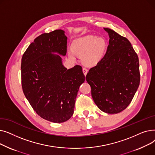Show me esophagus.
Wrapping results in <instances>:
<instances>
[{
  "label": "esophagus",
  "mask_w": 155,
  "mask_h": 155,
  "mask_svg": "<svg viewBox=\"0 0 155 155\" xmlns=\"http://www.w3.org/2000/svg\"><path fill=\"white\" fill-rule=\"evenodd\" d=\"M82 71H83V72H84V74L85 75V76L87 75V72H88V70H87V69L86 68H82Z\"/></svg>",
  "instance_id": "esophagus-1"
}]
</instances>
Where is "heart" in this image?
Returning a JSON list of instances; mask_svg holds the SVG:
<instances>
[{"label":"heart","instance_id":"obj_1","mask_svg":"<svg viewBox=\"0 0 155 155\" xmlns=\"http://www.w3.org/2000/svg\"><path fill=\"white\" fill-rule=\"evenodd\" d=\"M105 46V40L102 38H96L93 35H87L78 38L73 41L71 50L68 51L70 58L75 60V54L82 56L84 64L93 66L102 58Z\"/></svg>","mask_w":155,"mask_h":155}]
</instances>
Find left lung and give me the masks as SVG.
<instances>
[{"label": "left lung", "instance_id": "left-lung-1", "mask_svg": "<svg viewBox=\"0 0 155 155\" xmlns=\"http://www.w3.org/2000/svg\"><path fill=\"white\" fill-rule=\"evenodd\" d=\"M106 53L89 70L86 80L93 100L102 111L117 114L132 101L140 82L139 59L129 41L109 28Z\"/></svg>", "mask_w": 155, "mask_h": 155}]
</instances>
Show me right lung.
Instances as JSON below:
<instances>
[{
  "label": "right lung",
  "mask_w": 155,
  "mask_h": 155,
  "mask_svg": "<svg viewBox=\"0 0 155 155\" xmlns=\"http://www.w3.org/2000/svg\"><path fill=\"white\" fill-rule=\"evenodd\" d=\"M67 37L61 29L41 35L28 46L21 60L24 95L37 114L53 123L73 114L79 87L85 81L80 65L67 70L57 53L65 56Z\"/></svg>",
  "instance_id": "right-lung-1"
}]
</instances>
